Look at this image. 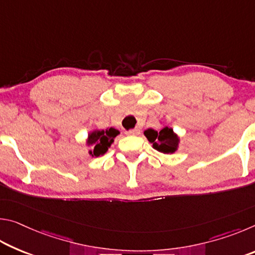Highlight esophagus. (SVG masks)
Wrapping results in <instances>:
<instances>
[{
  "instance_id": "34e87169",
  "label": "esophagus",
  "mask_w": 255,
  "mask_h": 255,
  "mask_svg": "<svg viewBox=\"0 0 255 255\" xmlns=\"http://www.w3.org/2000/svg\"><path fill=\"white\" fill-rule=\"evenodd\" d=\"M140 130L138 128H135V129H130V130L126 131L127 135H130V136H136V135H139Z\"/></svg>"
}]
</instances>
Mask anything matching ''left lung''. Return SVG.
<instances>
[{"mask_svg":"<svg viewBox=\"0 0 255 255\" xmlns=\"http://www.w3.org/2000/svg\"><path fill=\"white\" fill-rule=\"evenodd\" d=\"M144 135L153 144V148L159 153L173 154L179 148L180 137L171 127L165 126L159 131L148 128L144 131Z\"/></svg>","mask_w":255,"mask_h":255,"instance_id":"8db88e82","label":"left lung"}]
</instances>
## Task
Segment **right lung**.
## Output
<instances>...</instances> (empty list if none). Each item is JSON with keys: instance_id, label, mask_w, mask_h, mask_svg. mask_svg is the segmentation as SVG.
Here are the masks:
<instances>
[{"instance_id": "add662e5", "label": "right lung", "mask_w": 255, "mask_h": 255, "mask_svg": "<svg viewBox=\"0 0 255 255\" xmlns=\"http://www.w3.org/2000/svg\"><path fill=\"white\" fill-rule=\"evenodd\" d=\"M120 133L119 130L116 128H107L105 130L101 129H94L88 133L85 144L88 147H91L89 150L90 156L98 157L100 155L106 154L108 149L111 147L112 143L115 141V138Z\"/></svg>"}]
</instances>
